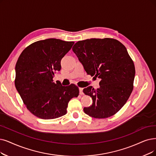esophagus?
I'll return each mask as SVG.
<instances>
[{
    "label": "esophagus",
    "mask_w": 156,
    "mask_h": 156,
    "mask_svg": "<svg viewBox=\"0 0 156 156\" xmlns=\"http://www.w3.org/2000/svg\"><path fill=\"white\" fill-rule=\"evenodd\" d=\"M79 93H80V95H84V93H83V88H79Z\"/></svg>",
    "instance_id": "obj_1"
}]
</instances>
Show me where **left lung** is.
Masks as SVG:
<instances>
[{"instance_id":"8db88e82","label":"left lung","mask_w":156,"mask_h":156,"mask_svg":"<svg viewBox=\"0 0 156 156\" xmlns=\"http://www.w3.org/2000/svg\"><path fill=\"white\" fill-rule=\"evenodd\" d=\"M86 73L101 79L99 88L83 90L93 104L84 108L88 115L106 118L123 106L133 90L134 62L126 47L113 38H91L79 41L72 47Z\"/></svg>"}]
</instances>
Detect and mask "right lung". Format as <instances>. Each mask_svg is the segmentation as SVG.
<instances>
[{
    "label": "right lung",
    "mask_w": 156,
    "mask_h": 156,
    "mask_svg": "<svg viewBox=\"0 0 156 156\" xmlns=\"http://www.w3.org/2000/svg\"><path fill=\"white\" fill-rule=\"evenodd\" d=\"M73 41L50 38L36 41L25 48L16 64L15 87L27 109L41 119H54L66 114L68 104L77 97L79 88L54 83L61 60Z\"/></svg>",
    "instance_id": "obj_1"
}]
</instances>
